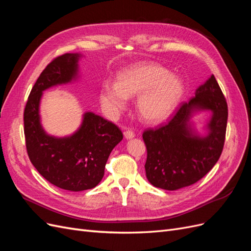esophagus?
<instances>
[{
  "label": "esophagus",
  "mask_w": 251,
  "mask_h": 251,
  "mask_svg": "<svg viewBox=\"0 0 251 251\" xmlns=\"http://www.w3.org/2000/svg\"><path fill=\"white\" fill-rule=\"evenodd\" d=\"M124 135H125V137H126V139H131V138L135 137V133H134L132 130H126V131L124 133Z\"/></svg>",
  "instance_id": "obj_1"
}]
</instances>
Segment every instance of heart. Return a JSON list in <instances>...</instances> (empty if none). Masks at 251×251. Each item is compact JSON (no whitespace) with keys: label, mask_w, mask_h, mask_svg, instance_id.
Listing matches in <instances>:
<instances>
[{"label":"heart","mask_w":251,"mask_h":251,"mask_svg":"<svg viewBox=\"0 0 251 251\" xmlns=\"http://www.w3.org/2000/svg\"><path fill=\"white\" fill-rule=\"evenodd\" d=\"M183 93L182 80L168 70L154 64L133 66L121 71L117 83L104 81L100 100L112 115L123 111L128 96H138L137 111L150 124L160 123L176 108Z\"/></svg>","instance_id":"b5f03b06"}]
</instances>
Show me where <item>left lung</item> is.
Segmentation results:
<instances>
[{"instance_id":"left-lung-1","label":"left lung","mask_w":251,"mask_h":251,"mask_svg":"<svg viewBox=\"0 0 251 251\" xmlns=\"http://www.w3.org/2000/svg\"><path fill=\"white\" fill-rule=\"evenodd\" d=\"M199 109L213 112L204 138L192 134L189 126L191 114ZM228 108L214 75L197 89L188 102L182 103L174 117L158 128L142 134L148 157L146 174L151 184L176 191L198 182L219 160L222 154Z\"/></svg>"}]
</instances>
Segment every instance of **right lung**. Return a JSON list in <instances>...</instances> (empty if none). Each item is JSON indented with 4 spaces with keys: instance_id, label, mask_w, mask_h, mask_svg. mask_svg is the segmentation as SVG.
<instances>
[{
    "instance_id": "add662e5",
    "label": "right lung",
    "mask_w": 251,
    "mask_h": 251,
    "mask_svg": "<svg viewBox=\"0 0 251 251\" xmlns=\"http://www.w3.org/2000/svg\"><path fill=\"white\" fill-rule=\"evenodd\" d=\"M78 53H66L47 65L29 94L24 111V134L30 161L51 184L71 192L95 187L104 175L112 150L123 140L120 128L87 112L77 132L56 138L46 134L40 121L43 91L76 77Z\"/></svg>"
}]
</instances>
